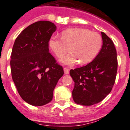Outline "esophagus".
<instances>
[{
    "mask_svg": "<svg viewBox=\"0 0 130 130\" xmlns=\"http://www.w3.org/2000/svg\"><path fill=\"white\" fill-rule=\"evenodd\" d=\"M63 70H64V73H65V74H69L70 71H69V70L68 69V68H63Z\"/></svg>",
    "mask_w": 130,
    "mask_h": 130,
    "instance_id": "esophagus-1",
    "label": "esophagus"
}]
</instances>
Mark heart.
<instances>
[{"label":"heart","instance_id":"heart-1","mask_svg":"<svg viewBox=\"0 0 130 130\" xmlns=\"http://www.w3.org/2000/svg\"><path fill=\"white\" fill-rule=\"evenodd\" d=\"M102 37L96 32L81 28H71L62 32V37H51L49 45L58 57H62L70 50V53L60 59L67 65H73L79 61L87 63L93 60L102 47Z\"/></svg>","mask_w":130,"mask_h":130}]
</instances>
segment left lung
<instances>
[{
	"mask_svg": "<svg viewBox=\"0 0 130 130\" xmlns=\"http://www.w3.org/2000/svg\"><path fill=\"white\" fill-rule=\"evenodd\" d=\"M103 46L95 59L86 66L71 70L74 82L72 95L76 103L91 106L100 102L110 92L117 71V51L112 40L101 32Z\"/></svg>",
	"mask_w": 130,
	"mask_h": 130,
	"instance_id": "8db88e82",
	"label": "left lung"
}]
</instances>
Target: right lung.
<instances>
[{
	"instance_id": "right-lung-1",
	"label": "right lung",
	"mask_w": 130,
	"mask_h": 130,
	"mask_svg": "<svg viewBox=\"0 0 130 130\" xmlns=\"http://www.w3.org/2000/svg\"><path fill=\"white\" fill-rule=\"evenodd\" d=\"M56 30L53 22H36L24 29L13 44L11 76L21 97L31 105L50 103L64 73L62 67L49 52V41Z\"/></svg>"
}]
</instances>
